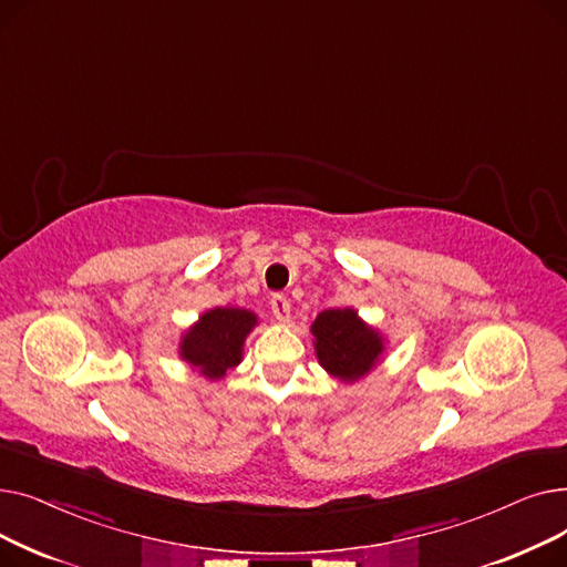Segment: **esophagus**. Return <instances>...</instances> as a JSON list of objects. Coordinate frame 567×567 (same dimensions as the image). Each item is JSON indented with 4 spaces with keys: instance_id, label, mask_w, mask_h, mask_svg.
<instances>
[{
    "instance_id": "obj_1",
    "label": "esophagus",
    "mask_w": 567,
    "mask_h": 567,
    "mask_svg": "<svg viewBox=\"0 0 567 567\" xmlns=\"http://www.w3.org/2000/svg\"><path fill=\"white\" fill-rule=\"evenodd\" d=\"M271 310H274V315H276V319H280V321H289V301L285 299L282 293H274L271 296Z\"/></svg>"
}]
</instances>
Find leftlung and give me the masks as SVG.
I'll use <instances>...</instances> for the list:
<instances>
[{"instance_id":"left-lung-1","label":"left lung","mask_w":567,"mask_h":567,"mask_svg":"<svg viewBox=\"0 0 567 567\" xmlns=\"http://www.w3.org/2000/svg\"><path fill=\"white\" fill-rule=\"evenodd\" d=\"M319 365L340 383L365 379L383 363L389 338L359 317L353 308H333L317 315L310 326Z\"/></svg>"}]
</instances>
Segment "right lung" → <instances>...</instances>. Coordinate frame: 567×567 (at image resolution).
Returning <instances> with one entry per match:
<instances>
[{
  "mask_svg": "<svg viewBox=\"0 0 567 567\" xmlns=\"http://www.w3.org/2000/svg\"><path fill=\"white\" fill-rule=\"evenodd\" d=\"M259 317L248 308H212L199 315L178 340V359L208 381H220L244 361L246 338Z\"/></svg>",
  "mask_w": 567,
  "mask_h": 567,
  "instance_id": "add662e5",
  "label": "right lung"
}]
</instances>
